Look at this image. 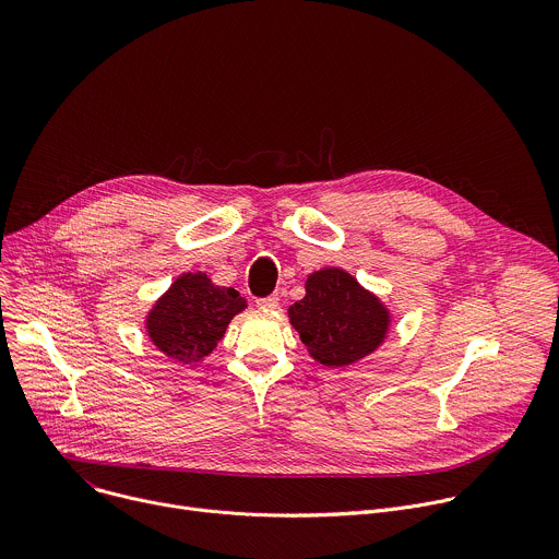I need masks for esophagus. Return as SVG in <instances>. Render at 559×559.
Listing matches in <instances>:
<instances>
[{
  "mask_svg": "<svg viewBox=\"0 0 559 559\" xmlns=\"http://www.w3.org/2000/svg\"><path fill=\"white\" fill-rule=\"evenodd\" d=\"M255 304H258V308H262V311H275V308L280 306V295L260 297Z\"/></svg>",
  "mask_w": 559,
  "mask_h": 559,
  "instance_id": "1",
  "label": "esophagus"
}]
</instances>
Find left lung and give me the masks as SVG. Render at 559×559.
I'll list each match as a JSON object with an SVG mask.
<instances>
[{
  "label": "left lung",
  "mask_w": 559,
  "mask_h": 559,
  "mask_svg": "<svg viewBox=\"0 0 559 559\" xmlns=\"http://www.w3.org/2000/svg\"><path fill=\"white\" fill-rule=\"evenodd\" d=\"M306 295L288 306L293 329L316 361L350 366L376 353L391 329V311L344 269L308 275Z\"/></svg>",
  "instance_id": "obj_1"
}]
</instances>
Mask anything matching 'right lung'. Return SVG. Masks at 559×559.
Instances as JSON below:
<instances>
[{
  "instance_id": "1",
  "label": "right lung",
  "mask_w": 559,
  "mask_h": 559,
  "mask_svg": "<svg viewBox=\"0 0 559 559\" xmlns=\"http://www.w3.org/2000/svg\"><path fill=\"white\" fill-rule=\"evenodd\" d=\"M243 308L246 299L235 288L213 284L202 271L183 273L153 304L146 333L166 357L198 364L213 353Z\"/></svg>"
}]
</instances>
